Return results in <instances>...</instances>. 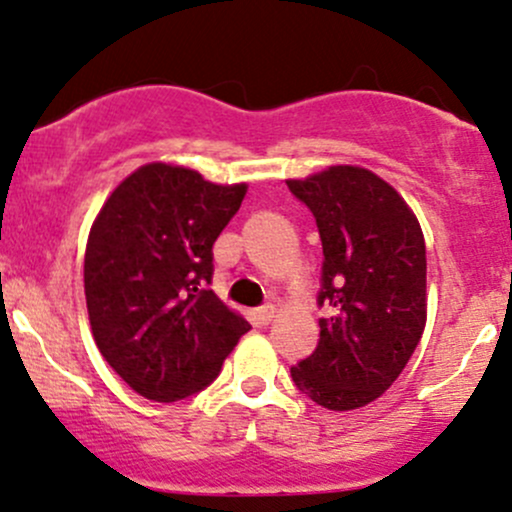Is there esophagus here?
<instances>
[{
  "mask_svg": "<svg viewBox=\"0 0 512 512\" xmlns=\"http://www.w3.org/2000/svg\"><path fill=\"white\" fill-rule=\"evenodd\" d=\"M274 306H262V308H257V311H252V323L255 325H269L272 323V318H274Z\"/></svg>",
  "mask_w": 512,
  "mask_h": 512,
  "instance_id": "1",
  "label": "esophagus"
}]
</instances>
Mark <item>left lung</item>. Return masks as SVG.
Wrapping results in <instances>:
<instances>
[{
  "instance_id": "left-lung-1",
  "label": "left lung",
  "mask_w": 512,
  "mask_h": 512,
  "mask_svg": "<svg viewBox=\"0 0 512 512\" xmlns=\"http://www.w3.org/2000/svg\"><path fill=\"white\" fill-rule=\"evenodd\" d=\"M323 243L318 347L291 379L328 411L376 401L411 359L428 320L425 238L389 182L357 165L286 179Z\"/></svg>"
}]
</instances>
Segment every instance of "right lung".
Wrapping results in <instances>:
<instances>
[{
  "instance_id": "obj_1",
  "label": "right lung",
  "mask_w": 512,
  "mask_h": 512,
  "mask_svg": "<svg viewBox=\"0 0 512 512\" xmlns=\"http://www.w3.org/2000/svg\"><path fill=\"white\" fill-rule=\"evenodd\" d=\"M247 184L148 162L109 194L84 250L94 342L140 396L172 403L209 386L250 330L209 289L213 243Z\"/></svg>"
}]
</instances>
